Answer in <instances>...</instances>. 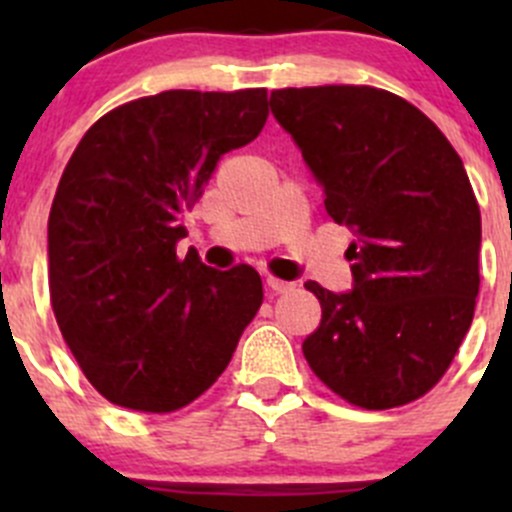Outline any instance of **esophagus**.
<instances>
[{"label": "esophagus", "mask_w": 512, "mask_h": 512, "mask_svg": "<svg viewBox=\"0 0 512 512\" xmlns=\"http://www.w3.org/2000/svg\"><path fill=\"white\" fill-rule=\"evenodd\" d=\"M265 285L270 287V292H272V294H287V292H292V289H294L292 282L277 280V277H267Z\"/></svg>", "instance_id": "esophagus-1"}]
</instances>
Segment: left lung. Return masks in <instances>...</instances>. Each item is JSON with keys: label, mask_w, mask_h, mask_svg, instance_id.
Returning <instances> with one entry per match:
<instances>
[{"label": "left lung", "mask_w": 512, "mask_h": 512, "mask_svg": "<svg viewBox=\"0 0 512 512\" xmlns=\"http://www.w3.org/2000/svg\"><path fill=\"white\" fill-rule=\"evenodd\" d=\"M270 111L354 232L352 289L307 282L322 322L302 352L349 404L394 409L446 374L480 287V210L463 160L416 106L371 86L272 91Z\"/></svg>", "instance_id": "obj_1"}]
</instances>
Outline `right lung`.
I'll list each match as a JSON object with an SVG mask.
<instances>
[{
  "instance_id": "obj_1",
  "label": "right lung",
  "mask_w": 512,
  "mask_h": 512,
  "mask_svg": "<svg viewBox=\"0 0 512 512\" xmlns=\"http://www.w3.org/2000/svg\"><path fill=\"white\" fill-rule=\"evenodd\" d=\"M267 91H163L113 108L66 163L49 213L61 337L111 404L183 409L218 381L262 304L252 267L175 255L223 153L267 121Z\"/></svg>"
}]
</instances>
